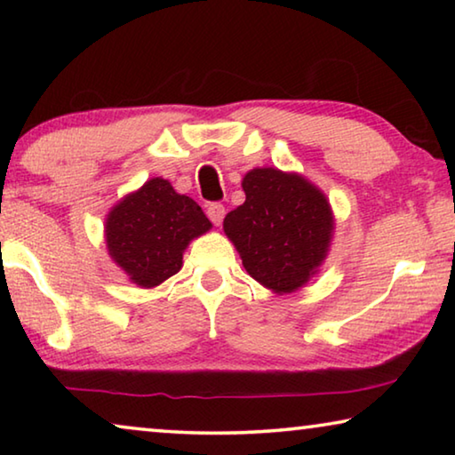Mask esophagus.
<instances>
[{"mask_svg":"<svg viewBox=\"0 0 455 455\" xmlns=\"http://www.w3.org/2000/svg\"><path fill=\"white\" fill-rule=\"evenodd\" d=\"M206 214H209L212 225L220 227L222 219H225V206H222L220 203H212V204H209V211H206Z\"/></svg>","mask_w":455,"mask_h":455,"instance_id":"esophagus-1","label":"esophagus"}]
</instances>
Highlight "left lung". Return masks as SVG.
I'll list each match as a JSON object with an SVG mask.
<instances>
[{"label": "left lung", "instance_id": "1", "mask_svg": "<svg viewBox=\"0 0 455 455\" xmlns=\"http://www.w3.org/2000/svg\"><path fill=\"white\" fill-rule=\"evenodd\" d=\"M244 203L222 228L241 255L244 271L273 291L303 289L329 255L335 214L319 187L299 172L252 168L244 174Z\"/></svg>", "mask_w": 455, "mask_h": 455}]
</instances>
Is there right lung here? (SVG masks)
<instances>
[{"label": "right lung", "mask_w": 455, "mask_h": 455, "mask_svg": "<svg viewBox=\"0 0 455 455\" xmlns=\"http://www.w3.org/2000/svg\"><path fill=\"white\" fill-rule=\"evenodd\" d=\"M212 228L203 209L163 176L122 196L104 222L108 255L130 283L154 289L182 268L190 241Z\"/></svg>", "instance_id": "right-lung-1"}]
</instances>
